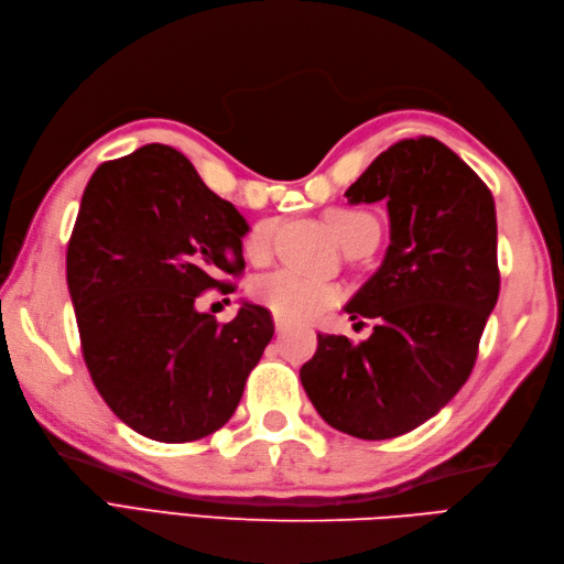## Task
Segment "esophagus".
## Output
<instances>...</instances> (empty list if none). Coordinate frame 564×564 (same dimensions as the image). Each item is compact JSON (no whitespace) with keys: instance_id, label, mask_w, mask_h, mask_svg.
Here are the masks:
<instances>
[{"instance_id":"1","label":"esophagus","mask_w":564,"mask_h":564,"mask_svg":"<svg viewBox=\"0 0 564 564\" xmlns=\"http://www.w3.org/2000/svg\"><path fill=\"white\" fill-rule=\"evenodd\" d=\"M289 327H292V324H289L286 319H282V317H275V329H278V334H284Z\"/></svg>"}]
</instances>
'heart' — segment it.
Returning <instances> with one entry per match:
<instances>
[{
	"label": "heart",
	"mask_w": 564,
	"mask_h": 564,
	"mask_svg": "<svg viewBox=\"0 0 564 564\" xmlns=\"http://www.w3.org/2000/svg\"><path fill=\"white\" fill-rule=\"evenodd\" d=\"M324 220H327L329 230L334 232L336 240L344 245V249L365 240L367 235L379 232V224L373 220V216L357 209L336 207L324 214ZM272 232H275V224H272V220H263V224L256 226L247 240V251L251 256H263L270 247ZM338 296L340 294L334 284L301 275L296 270H278L256 284V299H259L272 315L286 322L315 319L324 311H329L338 301Z\"/></svg>",
	"instance_id": "obj_1"
}]
</instances>
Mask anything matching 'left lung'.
Masks as SVG:
<instances>
[{"label":"left lung","instance_id":"1","mask_svg":"<svg viewBox=\"0 0 564 564\" xmlns=\"http://www.w3.org/2000/svg\"><path fill=\"white\" fill-rule=\"evenodd\" d=\"M346 197L386 202L390 216L383 263L346 305L377 327L357 346L317 334L301 383L332 429L388 440L435 416L470 377L499 299L497 212L482 178L431 135L390 145Z\"/></svg>","mask_w":564,"mask_h":564}]
</instances>
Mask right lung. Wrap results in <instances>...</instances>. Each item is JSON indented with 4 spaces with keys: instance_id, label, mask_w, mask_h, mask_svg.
<instances>
[{
    "instance_id": "1",
    "label": "right lung",
    "mask_w": 564,
    "mask_h": 564,
    "mask_svg": "<svg viewBox=\"0 0 564 564\" xmlns=\"http://www.w3.org/2000/svg\"><path fill=\"white\" fill-rule=\"evenodd\" d=\"M247 220L178 150L150 143L100 164L67 242V289L100 398L158 442L216 433L242 400L275 324L242 303L218 324L195 301L232 292Z\"/></svg>"
}]
</instances>
